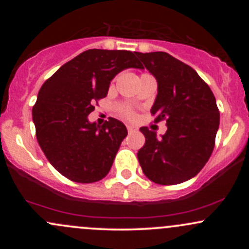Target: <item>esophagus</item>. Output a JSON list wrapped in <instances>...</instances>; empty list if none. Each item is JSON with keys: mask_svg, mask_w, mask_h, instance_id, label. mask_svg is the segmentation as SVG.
Returning <instances> with one entry per match:
<instances>
[{"mask_svg": "<svg viewBox=\"0 0 249 249\" xmlns=\"http://www.w3.org/2000/svg\"><path fill=\"white\" fill-rule=\"evenodd\" d=\"M126 129L129 132H134V131H136L137 127L135 126V125H126Z\"/></svg>", "mask_w": 249, "mask_h": 249, "instance_id": "esophagus-1", "label": "esophagus"}]
</instances>
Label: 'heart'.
<instances>
[{"instance_id": "heart-1", "label": "heart", "mask_w": 249, "mask_h": 249, "mask_svg": "<svg viewBox=\"0 0 249 249\" xmlns=\"http://www.w3.org/2000/svg\"><path fill=\"white\" fill-rule=\"evenodd\" d=\"M144 74H147V73H144ZM142 76H143V74H142ZM119 112H120V114L123 115V117H126V118L134 117V110H132L131 108H130V107H127V106H120L119 107Z\"/></svg>"}]
</instances>
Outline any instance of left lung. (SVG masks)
<instances>
[{
	"instance_id": "8db88e82",
	"label": "left lung",
	"mask_w": 249,
	"mask_h": 249,
	"mask_svg": "<svg viewBox=\"0 0 249 249\" xmlns=\"http://www.w3.org/2000/svg\"><path fill=\"white\" fill-rule=\"evenodd\" d=\"M158 82L150 113L154 123L166 120L167 131L158 139L141 127L145 143L137 158L145 177L162 185L179 184L202 170L213 152L219 109L212 90L188 66L165 52L136 53Z\"/></svg>"
}]
</instances>
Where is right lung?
<instances>
[{"instance_id": "obj_1", "label": "right lung", "mask_w": 249, "mask_h": 249, "mask_svg": "<svg viewBox=\"0 0 249 249\" xmlns=\"http://www.w3.org/2000/svg\"><path fill=\"white\" fill-rule=\"evenodd\" d=\"M130 67H142L136 53L89 49L62 65L39 89L32 108L37 141L54 169L70 180L94 183L109 172L127 130L114 118L100 126L88 115L107 96L115 74Z\"/></svg>"}]
</instances>
